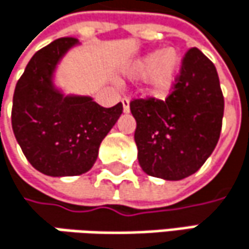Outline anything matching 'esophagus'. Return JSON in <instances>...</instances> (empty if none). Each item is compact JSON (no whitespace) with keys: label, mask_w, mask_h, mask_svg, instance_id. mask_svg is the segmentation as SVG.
Listing matches in <instances>:
<instances>
[{"label":"esophagus","mask_w":249,"mask_h":249,"mask_svg":"<svg viewBox=\"0 0 249 249\" xmlns=\"http://www.w3.org/2000/svg\"><path fill=\"white\" fill-rule=\"evenodd\" d=\"M121 104H123V111H124L125 114H128L129 112V99L128 98H123Z\"/></svg>","instance_id":"esophagus-1"}]
</instances>
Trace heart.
Returning <instances> with one entry per match:
<instances>
[{
  "label": "heart",
  "instance_id": "obj_1",
  "mask_svg": "<svg viewBox=\"0 0 249 249\" xmlns=\"http://www.w3.org/2000/svg\"><path fill=\"white\" fill-rule=\"evenodd\" d=\"M181 59L173 47L150 52L137 59L128 69L134 79H145L147 93L153 98H164L173 89L180 72Z\"/></svg>",
  "mask_w": 249,
  "mask_h": 249
}]
</instances>
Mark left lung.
<instances>
[{"label": "left lung", "mask_w": 249, "mask_h": 249, "mask_svg": "<svg viewBox=\"0 0 249 249\" xmlns=\"http://www.w3.org/2000/svg\"><path fill=\"white\" fill-rule=\"evenodd\" d=\"M129 108L141 169L164 180L189 177L209 159L221 135L224 95L216 68L193 47L166 101L134 99Z\"/></svg>", "instance_id": "1"}]
</instances>
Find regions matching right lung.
Wrapping results in <instances>:
<instances>
[{"instance_id": "1", "label": "right lung", "mask_w": 249, "mask_h": 249, "mask_svg": "<svg viewBox=\"0 0 249 249\" xmlns=\"http://www.w3.org/2000/svg\"><path fill=\"white\" fill-rule=\"evenodd\" d=\"M79 44L72 37L52 41L28 62L17 82L11 124L30 164L52 177L92 169L102 140L123 114V104L104 108L88 95H66L54 82L59 63Z\"/></svg>"}]
</instances>
